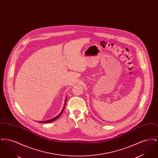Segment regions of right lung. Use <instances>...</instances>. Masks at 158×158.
<instances>
[{
    "mask_svg": "<svg viewBox=\"0 0 158 158\" xmlns=\"http://www.w3.org/2000/svg\"><path fill=\"white\" fill-rule=\"evenodd\" d=\"M66 100H65V103H64V107H63V110L61 111V112L57 115V116H56V117H54V118H53L52 119H50V120H46V121H40V122H41V123H50V122H52L53 121L56 120V119H57L59 117H60V115H61V114L63 112V110H64V107H65V105H66Z\"/></svg>",
    "mask_w": 158,
    "mask_h": 158,
    "instance_id": "1",
    "label": "right lung"
}]
</instances>
